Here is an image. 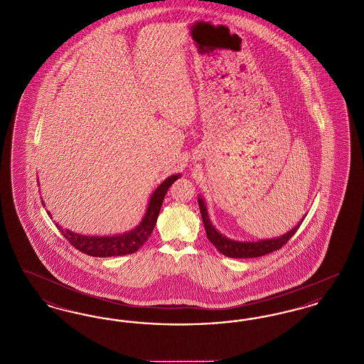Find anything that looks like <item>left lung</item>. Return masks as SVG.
Here are the masks:
<instances>
[{
  "instance_id": "1",
  "label": "left lung",
  "mask_w": 364,
  "mask_h": 364,
  "mask_svg": "<svg viewBox=\"0 0 364 364\" xmlns=\"http://www.w3.org/2000/svg\"><path fill=\"white\" fill-rule=\"evenodd\" d=\"M198 203H199V208H200V214H202V220H203V225L206 229L208 240L211 242V244H214V247L223 255L229 257V258H239V259L258 258V257H263L266 254H270L273 251H277L294 236L296 230L300 228V224L303 223V220L306 218V215H304L291 230H288L287 233H284L278 237L257 240V242H250V240L242 242V240H235V239L226 237L225 235H223L215 226L213 225V223L208 218L206 202L200 195L198 198Z\"/></svg>"
}]
</instances>
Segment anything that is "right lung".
Wrapping results in <instances>:
<instances>
[{
    "label": "right lung",
    "mask_w": 364,
    "mask_h": 364,
    "mask_svg": "<svg viewBox=\"0 0 364 364\" xmlns=\"http://www.w3.org/2000/svg\"><path fill=\"white\" fill-rule=\"evenodd\" d=\"M180 177L181 174H172L156 187V191L150 196L144 217L141 218L138 226H135L128 232L119 233V235H110V236H97V235L90 236V235H80V233L72 232L57 223L55 226L75 248H77L79 251H82L83 254H87L90 257L109 258V257H122V255L134 254L144 242H147V239L153 233L164 198L169 190V187ZM42 203L45 206V202ZM48 214L52 217L50 211H48Z\"/></svg>",
    "instance_id": "add662e5"
}]
</instances>
